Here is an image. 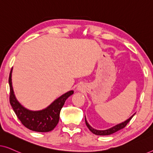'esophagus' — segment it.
<instances>
[{"label":"esophagus","mask_w":153,"mask_h":153,"mask_svg":"<svg viewBox=\"0 0 153 153\" xmlns=\"http://www.w3.org/2000/svg\"><path fill=\"white\" fill-rule=\"evenodd\" d=\"M77 89H78L79 90V91H81V87H78V88H77Z\"/></svg>","instance_id":"obj_1"}]
</instances>
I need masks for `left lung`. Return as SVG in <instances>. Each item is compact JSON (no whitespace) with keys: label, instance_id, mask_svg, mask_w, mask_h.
<instances>
[{"label":"left lung","instance_id":"8db88e82","mask_svg":"<svg viewBox=\"0 0 153 153\" xmlns=\"http://www.w3.org/2000/svg\"><path fill=\"white\" fill-rule=\"evenodd\" d=\"M134 115H135V114H133L132 116L130 117V118H129L128 119H127V120L124 121V122L119 123V124L115 125V126L111 127V128H109V129H104V130H98V129H94L93 127H92L91 125H90L88 123L87 120H86V118H85V124H86V126L88 127V128L90 129V131H91L92 133L95 134H96V135L106 136V135L112 134H114L115 132H116V131H119L120 129H122L123 128H124V127L127 125V123H128L129 121H130V120L131 118H132V117L134 116Z\"/></svg>","mask_w":153,"mask_h":153}]
</instances>
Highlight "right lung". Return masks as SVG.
<instances>
[{
  "instance_id": "right-lung-1",
  "label": "right lung",
  "mask_w": 153,
  "mask_h": 153,
  "mask_svg": "<svg viewBox=\"0 0 153 153\" xmlns=\"http://www.w3.org/2000/svg\"><path fill=\"white\" fill-rule=\"evenodd\" d=\"M12 72L10 73V102L14 113L23 125L32 131L48 132L55 128L60 118V112L65 100L74 93L70 91L54 100L47 108L39 111H31L25 108L16 100L12 83Z\"/></svg>"
}]
</instances>
